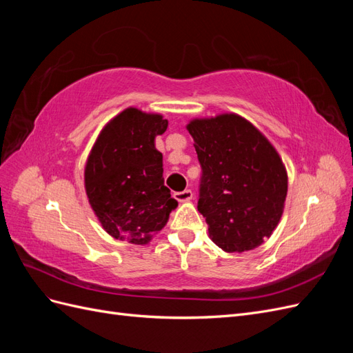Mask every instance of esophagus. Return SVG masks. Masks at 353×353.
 I'll return each mask as SVG.
<instances>
[{
  "label": "esophagus",
  "instance_id": "34e87169",
  "mask_svg": "<svg viewBox=\"0 0 353 353\" xmlns=\"http://www.w3.org/2000/svg\"><path fill=\"white\" fill-rule=\"evenodd\" d=\"M175 199L178 201H190L191 199H193V191H191V190L179 191V193H175Z\"/></svg>",
  "mask_w": 353,
  "mask_h": 353
}]
</instances>
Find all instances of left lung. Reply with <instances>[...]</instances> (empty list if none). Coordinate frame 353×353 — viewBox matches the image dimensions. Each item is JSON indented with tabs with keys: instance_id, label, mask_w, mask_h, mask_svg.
<instances>
[{
	"instance_id": "8db88e82",
	"label": "left lung",
	"mask_w": 353,
	"mask_h": 353,
	"mask_svg": "<svg viewBox=\"0 0 353 353\" xmlns=\"http://www.w3.org/2000/svg\"><path fill=\"white\" fill-rule=\"evenodd\" d=\"M201 166L197 209L228 253L258 248L279 225L287 196L283 160L266 137L236 113L187 125Z\"/></svg>"
}]
</instances>
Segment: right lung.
<instances>
[{"label":"right lung","instance_id":"right-lung-1","mask_svg":"<svg viewBox=\"0 0 353 353\" xmlns=\"http://www.w3.org/2000/svg\"><path fill=\"white\" fill-rule=\"evenodd\" d=\"M168 121L128 108L105 125L85 165V191L101 227L112 237L147 244L178 201L165 187L163 156L154 145Z\"/></svg>","mask_w":353,"mask_h":353}]
</instances>
